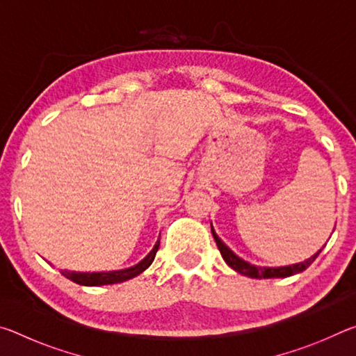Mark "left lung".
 Segmentation results:
<instances>
[{
	"label": "left lung",
	"mask_w": 356,
	"mask_h": 356,
	"mask_svg": "<svg viewBox=\"0 0 356 356\" xmlns=\"http://www.w3.org/2000/svg\"><path fill=\"white\" fill-rule=\"evenodd\" d=\"M210 227H212V236L215 238L216 245H218V250L221 252L222 259H225V262L229 265V267L236 270L237 273L243 275V276H248V278H257V280H262V278H287V276L301 273V272H305V270L316 261V257L321 254V251L323 250V248L318 250L314 256H311L309 259H306L305 262H300V264L286 265V267H257V265H252L250 262L243 261V259H240L231 248H227L226 243H222L221 238L216 236V232L213 231V226L210 225ZM325 245H327V243H325Z\"/></svg>",
	"instance_id": "1"
}]
</instances>
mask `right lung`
<instances>
[{"instance_id": "obj_1", "label": "right lung", "mask_w": 356, "mask_h": 356, "mask_svg": "<svg viewBox=\"0 0 356 356\" xmlns=\"http://www.w3.org/2000/svg\"><path fill=\"white\" fill-rule=\"evenodd\" d=\"M159 246H160V237L156 240L152 251H150L140 264H136L134 267L125 268V270H116V272H97V273H81V272H70V270H63L61 273L65 276V278L76 282V284L80 286H105V284H116V282H124L143 273L144 270L154 262L156 251H159Z\"/></svg>"}]
</instances>
